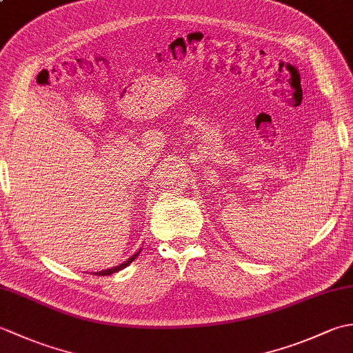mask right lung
<instances>
[{
	"mask_svg": "<svg viewBox=\"0 0 353 353\" xmlns=\"http://www.w3.org/2000/svg\"><path fill=\"white\" fill-rule=\"evenodd\" d=\"M141 250L142 249H139L137 253H134L133 254V256H130L129 259H127L125 262H123V264H119V265H115V267H112V268H108V270H101V272H97L95 273V276H109V274H112V273H117V272H119V270H123V268H125L127 265H129V264H132V262L134 261V259H137V256H138V254L141 253Z\"/></svg>",
	"mask_w": 353,
	"mask_h": 353,
	"instance_id": "right-lung-1",
	"label": "right lung"
}]
</instances>
